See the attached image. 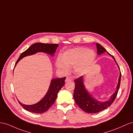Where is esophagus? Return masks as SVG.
<instances>
[{"label": "esophagus", "instance_id": "obj_1", "mask_svg": "<svg viewBox=\"0 0 133 133\" xmlns=\"http://www.w3.org/2000/svg\"><path fill=\"white\" fill-rule=\"evenodd\" d=\"M72 79L71 78V77H66V80H65V81L66 82H69V81H72Z\"/></svg>", "mask_w": 133, "mask_h": 133}]
</instances>
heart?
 Masks as SVG:
<instances>
[{
    "instance_id": "b5f03b06",
    "label": "heart",
    "mask_w": 133,
    "mask_h": 133,
    "mask_svg": "<svg viewBox=\"0 0 133 133\" xmlns=\"http://www.w3.org/2000/svg\"><path fill=\"white\" fill-rule=\"evenodd\" d=\"M95 54L87 48L78 47L67 51L63 54L62 60L58 59V67L67 70L68 66H75L78 73H83L91 65L95 59Z\"/></svg>"
}]
</instances>
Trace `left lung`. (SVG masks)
Instances as JSON below:
<instances>
[{
  "label": "left lung",
  "instance_id": "8db88e82",
  "mask_svg": "<svg viewBox=\"0 0 133 133\" xmlns=\"http://www.w3.org/2000/svg\"><path fill=\"white\" fill-rule=\"evenodd\" d=\"M96 44L97 48V53L98 55H101L102 53L107 51V50L101 45L98 43H96ZM112 57L116 62L114 56H112ZM116 64H117V63ZM117 66L119 67L118 65H117ZM120 72L118 84L117 85V89L115 92L111 96L109 100L102 102H99L96 99H95L87 91V90L85 88L84 85H83L82 76H80L77 79H76L74 81L75 82V85L74 93V98L76 103L83 111L88 113H97L103 111L104 110L109 108L112 104V102L114 101L119 90L121 76V72Z\"/></svg>",
  "mask_w": 133,
  "mask_h": 133
}]
</instances>
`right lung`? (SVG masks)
Segmentation results:
<instances>
[{"label": "right lung", "mask_w": 133, "mask_h": 133, "mask_svg": "<svg viewBox=\"0 0 133 133\" xmlns=\"http://www.w3.org/2000/svg\"><path fill=\"white\" fill-rule=\"evenodd\" d=\"M58 45L59 44H58L52 43H37L33 44L20 55L15 64V66L22 58L25 56L35 54L37 52H43L52 56L54 55ZM65 79L66 77H63L52 79L50 88L46 95L37 104L32 105H27L23 104L18 101L19 103L25 110L31 112L42 114L47 111L55 103L58 92L64 84Z\"/></svg>", "instance_id": "add662e5"}]
</instances>
